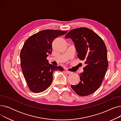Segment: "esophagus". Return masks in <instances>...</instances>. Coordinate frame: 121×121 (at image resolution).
<instances>
[{"label":"esophagus","mask_w":121,"mask_h":121,"mask_svg":"<svg viewBox=\"0 0 121 121\" xmlns=\"http://www.w3.org/2000/svg\"><path fill=\"white\" fill-rule=\"evenodd\" d=\"M66 73L67 74H69L72 73V72H69V71H68L66 70Z\"/></svg>","instance_id":"esophagus-1"}]
</instances>
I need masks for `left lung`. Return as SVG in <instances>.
I'll return each instance as SVG.
<instances>
[{"label":"left lung","instance_id":"left-lung-1","mask_svg":"<svg viewBox=\"0 0 121 121\" xmlns=\"http://www.w3.org/2000/svg\"><path fill=\"white\" fill-rule=\"evenodd\" d=\"M65 38L72 40L78 58L86 64L83 72L79 74V83L71 87L79 96H88L99 88L106 73L108 64L105 44L95 32L85 27L73 29Z\"/></svg>","mask_w":121,"mask_h":121}]
</instances>
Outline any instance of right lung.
Masks as SVG:
<instances>
[{"label":"right lung","mask_w":121,"mask_h":121,"mask_svg":"<svg viewBox=\"0 0 121 121\" xmlns=\"http://www.w3.org/2000/svg\"><path fill=\"white\" fill-rule=\"evenodd\" d=\"M67 31L47 29L30 36L25 41L20 54L21 66L29 89L40 93L51 85L53 73L63 71L62 67L49 64L47 57L52 52V43Z\"/></svg>","instance_id":"right-lung-1"}]
</instances>
